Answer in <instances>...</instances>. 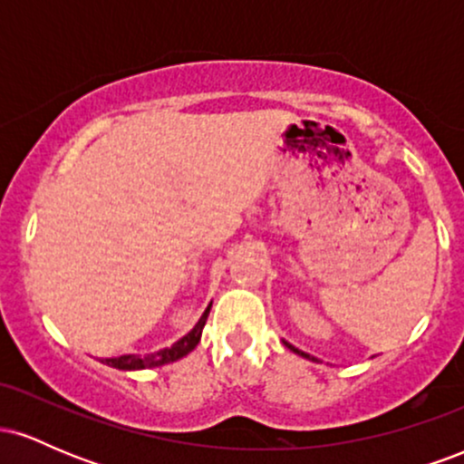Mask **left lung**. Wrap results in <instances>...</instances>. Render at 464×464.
Instances as JSON below:
<instances>
[{
    "mask_svg": "<svg viewBox=\"0 0 464 464\" xmlns=\"http://www.w3.org/2000/svg\"><path fill=\"white\" fill-rule=\"evenodd\" d=\"M284 343H285V340H284ZM285 347H287V349H292V351H295V353H299V355H301V358H307V360H314V362H316V358H312V355H310V353H303V351H301V349L292 347V344H290V343H285Z\"/></svg>",
    "mask_w": 464,
    "mask_h": 464,
    "instance_id": "8db88e82",
    "label": "left lung"
}]
</instances>
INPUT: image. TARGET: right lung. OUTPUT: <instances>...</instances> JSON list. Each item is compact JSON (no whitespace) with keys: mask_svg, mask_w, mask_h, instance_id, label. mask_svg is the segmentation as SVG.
Returning a JSON list of instances; mask_svg holds the SVG:
<instances>
[{"mask_svg":"<svg viewBox=\"0 0 464 464\" xmlns=\"http://www.w3.org/2000/svg\"><path fill=\"white\" fill-rule=\"evenodd\" d=\"M209 310H211V303L207 305V310L200 316V321L194 324V329H191L188 335H183V338L177 340L172 347L154 351V353H148V355H120V358H106L102 360V364L113 366V369H120V371H140V369H152V366H163V364H169V362L185 358V355H188L189 351H194L196 344L200 343L202 327H205Z\"/></svg>","mask_w":464,"mask_h":464,"instance_id":"obj_1","label":"right lung"}]
</instances>
